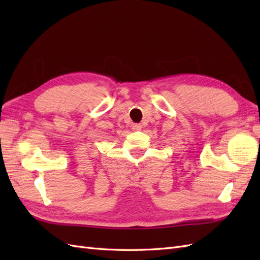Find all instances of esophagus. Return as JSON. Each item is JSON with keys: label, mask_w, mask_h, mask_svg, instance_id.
Returning <instances> with one entry per match:
<instances>
[{"label": "esophagus", "mask_w": 260, "mask_h": 260, "mask_svg": "<svg viewBox=\"0 0 260 260\" xmlns=\"http://www.w3.org/2000/svg\"><path fill=\"white\" fill-rule=\"evenodd\" d=\"M132 128H133L134 131H141V129H142V125H140V124H134L133 126H132Z\"/></svg>", "instance_id": "esophagus-1"}]
</instances>
